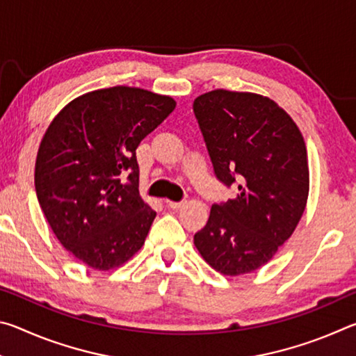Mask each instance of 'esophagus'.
I'll list each match as a JSON object with an SVG mask.
<instances>
[{
    "label": "esophagus",
    "mask_w": 356,
    "mask_h": 356,
    "mask_svg": "<svg viewBox=\"0 0 356 356\" xmlns=\"http://www.w3.org/2000/svg\"><path fill=\"white\" fill-rule=\"evenodd\" d=\"M165 204H166V207L177 210V209L182 207V204H184V202H176V201H170V200H166V201H165Z\"/></svg>",
    "instance_id": "34e87169"
}]
</instances>
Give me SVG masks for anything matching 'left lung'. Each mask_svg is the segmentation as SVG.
Wrapping results in <instances>:
<instances>
[{
  "mask_svg": "<svg viewBox=\"0 0 356 356\" xmlns=\"http://www.w3.org/2000/svg\"><path fill=\"white\" fill-rule=\"evenodd\" d=\"M216 177L237 186L234 200L213 204L195 234L204 261L225 276L254 272L292 236L309 195L306 144L275 100L215 89L193 102Z\"/></svg>",
  "mask_w": 356,
  "mask_h": 356,
  "instance_id": "1",
  "label": "left lung"
}]
</instances>
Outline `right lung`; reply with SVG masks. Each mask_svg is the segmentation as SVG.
I'll use <instances>...</instances> for the list:
<instances>
[{
    "label": "right lung",
    "mask_w": 356,
    "mask_h": 356,
    "mask_svg": "<svg viewBox=\"0 0 356 356\" xmlns=\"http://www.w3.org/2000/svg\"><path fill=\"white\" fill-rule=\"evenodd\" d=\"M174 108L170 95L114 86L69 102L48 125L35 193L59 243L88 267H120L144 245L156 213L138 190L136 147Z\"/></svg>",
    "instance_id": "right-lung-1"
}]
</instances>
